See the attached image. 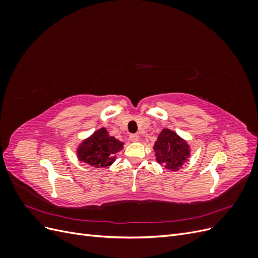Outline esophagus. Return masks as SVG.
Returning a JSON list of instances; mask_svg holds the SVG:
<instances>
[{"label":"esophagus","mask_w":258,"mask_h":258,"mask_svg":"<svg viewBox=\"0 0 258 258\" xmlns=\"http://www.w3.org/2000/svg\"><path fill=\"white\" fill-rule=\"evenodd\" d=\"M129 139H130L131 142H138L140 137H139V135H130Z\"/></svg>","instance_id":"34e87169"}]
</instances>
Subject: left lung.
Segmentation results:
<instances>
[{
  "mask_svg": "<svg viewBox=\"0 0 258 258\" xmlns=\"http://www.w3.org/2000/svg\"><path fill=\"white\" fill-rule=\"evenodd\" d=\"M153 150L155 160L167 170L176 172L182 169L190 158V146L185 139L179 137L175 131L165 128L158 135Z\"/></svg>",
  "mask_w": 258,
  "mask_h": 258,
  "instance_id": "left-lung-1",
  "label": "left lung"
}]
</instances>
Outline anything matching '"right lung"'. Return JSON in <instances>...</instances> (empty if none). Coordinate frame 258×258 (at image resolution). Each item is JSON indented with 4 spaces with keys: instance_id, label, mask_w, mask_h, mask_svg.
I'll return each mask as SVG.
<instances>
[{
    "instance_id": "add662e5",
    "label": "right lung",
    "mask_w": 258,
    "mask_h": 258,
    "mask_svg": "<svg viewBox=\"0 0 258 258\" xmlns=\"http://www.w3.org/2000/svg\"><path fill=\"white\" fill-rule=\"evenodd\" d=\"M123 144L102 127L82 140L76 147V157L80 162L96 169L107 168L113 165L116 154L122 150Z\"/></svg>"
}]
</instances>
